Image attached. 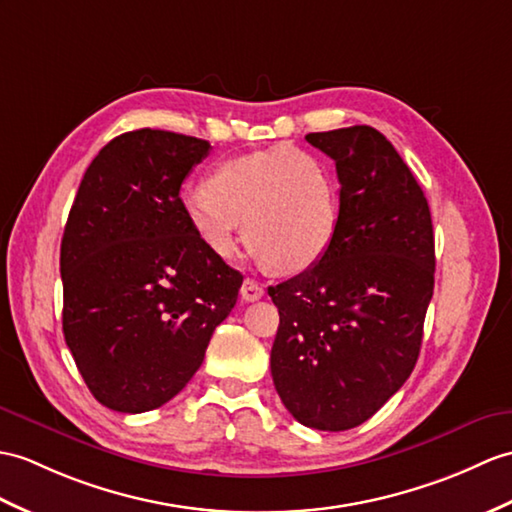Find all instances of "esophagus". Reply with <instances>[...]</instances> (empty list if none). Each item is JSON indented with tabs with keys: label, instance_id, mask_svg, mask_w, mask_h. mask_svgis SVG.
<instances>
[{
	"label": "esophagus",
	"instance_id": "obj_1",
	"mask_svg": "<svg viewBox=\"0 0 512 512\" xmlns=\"http://www.w3.org/2000/svg\"><path fill=\"white\" fill-rule=\"evenodd\" d=\"M242 299L244 301H257V299H261V296H264V288H261V285L257 283V281H253V279H246L244 283H242Z\"/></svg>",
	"mask_w": 512,
	"mask_h": 512
}]
</instances>
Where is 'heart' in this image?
Listing matches in <instances>:
<instances>
[{"label":"heart","instance_id":"heart-1","mask_svg":"<svg viewBox=\"0 0 512 512\" xmlns=\"http://www.w3.org/2000/svg\"><path fill=\"white\" fill-rule=\"evenodd\" d=\"M207 189L189 192L185 218L198 240L220 259L242 242L264 268L301 272L334 244L340 220L336 176L314 152L275 146L218 163Z\"/></svg>","mask_w":512,"mask_h":512}]
</instances>
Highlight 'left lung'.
Instances as JSON below:
<instances>
[{
	"label": "left lung",
	"mask_w": 512,
	"mask_h": 512,
	"mask_svg": "<svg viewBox=\"0 0 512 512\" xmlns=\"http://www.w3.org/2000/svg\"><path fill=\"white\" fill-rule=\"evenodd\" d=\"M305 139L336 161L340 220L316 266L268 288L279 310L270 371L296 421L344 432L371 419L419 360L434 231L421 185L379 130Z\"/></svg>",
	"instance_id": "obj_1"
}]
</instances>
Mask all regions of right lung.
I'll use <instances>...</instances> for the list:
<instances>
[{"instance_id": "right-lung-1", "label": "right lung", "mask_w": 512, "mask_h": 512, "mask_svg": "<svg viewBox=\"0 0 512 512\" xmlns=\"http://www.w3.org/2000/svg\"><path fill=\"white\" fill-rule=\"evenodd\" d=\"M209 141L130 130L82 176L61 242L63 334L91 395L139 414L168 403L205 360L242 275L207 251L181 185Z\"/></svg>"}]
</instances>
